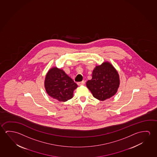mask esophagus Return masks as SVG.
<instances>
[{"mask_svg": "<svg viewBox=\"0 0 157 157\" xmlns=\"http://www.w3.org/2000/svg\"><path fill=\"white\" fill-rule=\"evenodd\" d=\"M85 81H82L81 82H79L77 83V84L78 86H81V85H85Z\"/></svg>", "mask_w": 157, "mask_h": 157, "instance_id": "34e87169", "label": "esophagus"}]
</instances>
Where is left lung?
I'll return each mask as SVG.
<instances>
[{"mask_svg":"<svg viewBox=\"0 0 157 157\" xmlns=\"http://www.w3.org/2000/svg\"><path fill=\"white\" fill-rule=\"evenodd\" d=\"M120 84L118 71L110 63L105 62L95 67L86 86L95 98L104 101L116 94Z\"/></svg>","mask_w":157,"mask_h":157,"instance_id":"8db88e82","label":"left lung"}]
</instances>
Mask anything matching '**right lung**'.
Here are the masks:
<instances>
[{"label": "right lung", "mask_w": 157, "mask_h": 157, "mask_svg": "<svg viewBox=\"0 0 157 157\" xmlns=\"http://www.w3.org/2000/svg\"><path fill=\"white\" fill-rule=\"evenodd\" d=\"M46 92L50 97L65 102L73 97L74 90L78 86L64 70L56 67L51 68L44 82Z\"/></svg>", "instance_id": "right-lung-1"}]
</instances>
